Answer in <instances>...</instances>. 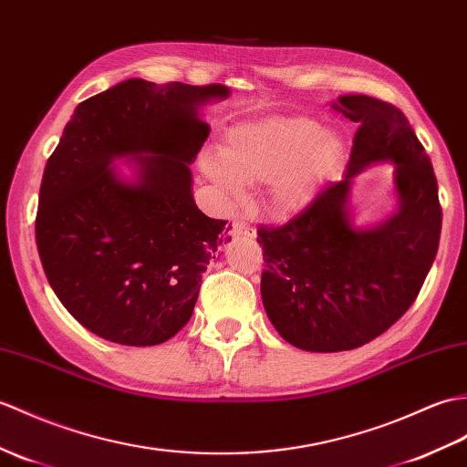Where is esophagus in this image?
<instances>
[{"mask_svg":"<svg viewBox=\"0 0 467 467\" xmlns=\"http://www.w3.org/2000/svg\"><path fill=\"white\" fill-rule=\"evenodd\" d=\"M231 233H233L234 236H244V238H254V236H256V231L253 229V226H251V224H246V223H243V221L233 223V229H231Z\"/></svg>","mask_w":467,"mask_h":467,"instance_id":"34e87169","label":"esophagus"}]
</instances>
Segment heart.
Instances as JSON below:
<instances>
[{"label":"heart","instance_id":"obj_1","mask_svg":"<svg viewBox=\"0 0 467 467\" xmlns=\"http://www.w3.org/2000/svg\"><path fill=\"white\" fill-rule=\"evenodd\" d=\"M346 137L306 115L266 117L226 133L219 150H204L199 165L226 201H238L244 182H268L266 204L280 219L305 213L338 169Z\"/></svg>","mask_w":467,"mask_h":467}]
</instances>
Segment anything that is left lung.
Listing matches in <instances>:
<instances>
[{"mask_svg":"<svg viewBox=\"0 0 467 467\" xmlns=\"http://www.w3.org/2000/svg\"><path fill=\"white\" fill-rule=\"evenodd\" d=\"M332 107L360 125L344 179L256 238L266 263V317L308 352L354 350L392 327L424 285L441 233L436 175L406 115L368 95H342ZM380 161L395 165L399 207L382 223L358 227L351 179Z\"/></svg>","mask_w":467,"mask_h":467,"instance_id":"8db88e82","label":"left lung"}]
</instances>
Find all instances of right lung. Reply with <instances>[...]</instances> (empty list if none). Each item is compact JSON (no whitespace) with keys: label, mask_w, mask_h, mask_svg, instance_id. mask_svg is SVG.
Instances as JSON below:
<instances>
[{"label":"right lung","mask_w":467,"mask_h":467,"mask_svg":"<svg viewBox=\"0 0 467 467\" xmlns=\"http://www.w3.org/2000/svg\"><path fill=\"white\" fill-rule=\"evenodd\" d=\"M224 85L127 79L75 107L43 171L36 241L61 305L125 346L172 338L192 317L226 221L192 199L191 162ZM127 158L132 177L114 167Z\"/></svg>","instance_id":"right-lung-1"}]
</instances>
